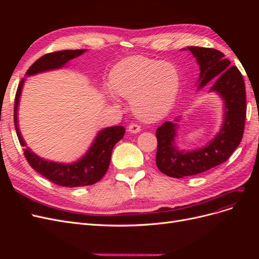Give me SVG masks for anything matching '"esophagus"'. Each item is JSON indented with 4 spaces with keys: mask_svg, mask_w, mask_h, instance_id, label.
<instances>
[{
    "mask_svg": "<svg viewBox=\"0 0 259 259\" xmlns=\"http://www.w3.org/2000/svg\"><path fill=\"white\" fill-rule=\"evenodd\" d=\"M140 130H142V128H140L139 125L136 124V123L130 124L128 127H127V131H128L130 133H132V134H136V133H139Z\"/></svg>",
    "mask_w": 259,
    "mask_h": 259,
    "instance_id": "34e87169",
    "label": "esophagus"
}]
</instances>
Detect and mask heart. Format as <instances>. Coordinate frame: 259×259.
Listing matches in <instances>:
<instances>
[{
    "instance_id": "obj_1",
    "label": "heart",
    "mask_w": 259,
    "mask_h": 259,
    "mask_svg": "<svg viewBox=\"0 0 259 259\" xmlns=\"http://www.w3.org/2000/svg\"><path fill=\"white\" fill-rule=\"evenodd\" d=\"M113 103L116 95L131 99L132 111L146 122L160 120L173 108L180 86L176 67L167 61L132 56L115 65L109 76Z\"/></svg>"
}]
</instances>
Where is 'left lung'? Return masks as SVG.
<instances>
[{
    "instance_id": "left-lung-1",
    "label": "left lung",
    "mask_w": 259,
    "mask_h": 259,
    "mask_svg": "<svg viewBox=\"0 0 259 259\" xmlns=\"http://www.w3.org/2000/svg\"><path fill=\"white\" fill-rule=\"evenodd\" d=\"M200 66L199 89L211 83L225 103V120L216 137L204 148L190 152L179 151L175 146L177 124L164 122L155 132L158 139L156 166L169 177L183 178L201 174L228 160L240 145L246 117V93L243 76L229 59L214 49L189 46Z\"/></svg>"
}]
</instances>
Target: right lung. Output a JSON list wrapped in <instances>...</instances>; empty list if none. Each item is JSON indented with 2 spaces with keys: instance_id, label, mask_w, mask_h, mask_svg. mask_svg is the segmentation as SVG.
<instances>
[{
  "instance_id": "obj_1",
  "label": "right lung",
  "mask_w": 259,
  "mask_h": 259,
  "mask_svg": "<svg viewBox=\"0 0 259 259\" xmlns=\"http://www.w3.org/2000/svg\"><path fill=\"white\" fill-rule=\"evenodd\" d=\"M86 50H65L46 54L38 58L31 66L26 75H33L40 72L49 71L53 69L64 67L69 60H71L82 55ZM25 79H22L18 85L15 96L14 106V123L17 136L21 146L25 147L26 143L18 127L17 109L19 105V97ZM125 128L123 126H111L104 128L98 133L90 150L77 162L72 164H62L52 161H46L30 150L25 149V154L28 163L38 174L44 176L50 182L62 187H84L96 184L107 173L109 164H110L111 154L114 145L123 138Z\"/></svg>"
}]
</instances>
